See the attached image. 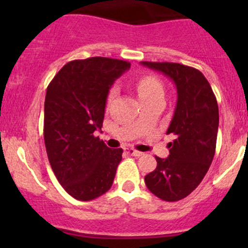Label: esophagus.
<instances>
[{"instance_id":"1","label":"esophagus","mask_w":248,"mask_h":248,"mask_svg":"<svg viewBox=\"0 0 248 248\" xmlns=\"http://www.w3.org/2000/svg\"><path fill=\"white\" fill-rule=\"evenodd\" d=\"M124 151H126L128 155H132V156H136V157L142 156V152H140L136 149H132V147H126V149H124Z\"/></svg>"}]
</instances>
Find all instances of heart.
Listing matches in <instances>:
<instances>
[{
    "label": "heart",
    "instance_id": "obj_1",
    "mask_svg": "<svg viewBox=\"0 0 248 248\" xmlns=\"http://www.w3.org/2000/svg\"><path fill=\"white\" fill-rule=\"evenodd\" d=\"M136 87L140 99L142 102L150 101V99L156 98V97L163 96L164 94V89L162 82L157 78L152 76H144L140 78L138 81H137ZM115 93H116V89L115 87L110 89L108 97H107V101H111L114 98Z\"/></svg>",
    "mask_w": 248,
    "mask_h": 248
}]
</instances>
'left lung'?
<instances>
[{
  "label": "left lung",
  "instance_id": "obj_1",
  "mask_svg": "<svg viewBox=\"0 0 248 248\" xmlns=\"http://www.w3.org/2000/svg\"><path fill=\"white\" fill-rule=\"evenodd\" d=\"M141 64L170 78L177 90L167 131L175 139L168 144L167 158L156 156L157 167L145 176V185L162 201H181L198 187L214 159L219 121L216 96L206 78L193 67L174 62Z\"/></svg>",
  "mask_w": 248,
  "mask_h": 248
}]
</instances>
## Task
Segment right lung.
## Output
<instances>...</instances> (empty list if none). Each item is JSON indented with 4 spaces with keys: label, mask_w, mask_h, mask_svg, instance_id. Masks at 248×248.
Returning a JSON list of instances; mask_svg holds the SVG:
<instances>
[{
    "label": "right lung",
    "mask_w": 248,
    "mask_h": 248,
    "mask_svg": "<svg viewBox=\"0 0 248 248\" xmlns=\"http://www.w3.org/2000/svg\"><path fill=\"white\" fill-rule=\"evenodd\" d=\"M131 67L127 61L89 57L64 64L50 81L44 102V142L55 176L81 202L108 192L122 149L94 136L103 126L110 86Z\"/></svg>",
    "instance_id": "add662e5"
}]
</instances>
